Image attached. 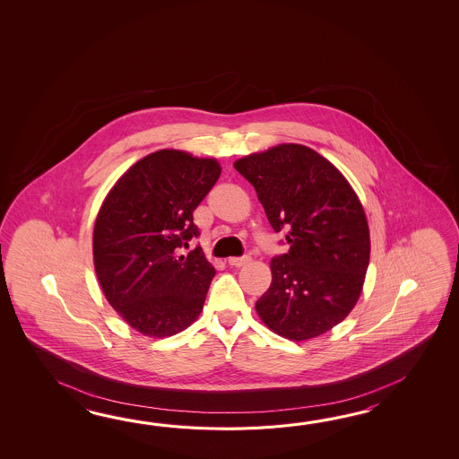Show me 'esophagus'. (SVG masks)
Wrapping results in <instances>:
<instances>
[{
    "label": "esophagus",
    "mask_w": 459,
    "mask_h": 459,
    "mask_svg": "<svg viewBox=\"0 0 459 459\" xmlns=\"http://www.w3.org/2000/svg\"><path fill=\"white\" fill-rule=\"evenodd\" d=\"M249 261H251V257L243 255V257H230L228 264H230L231 267H243V265H246Z\"/></svg>",
    "instance_id": "1"
}]
</instances>
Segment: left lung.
<instances>
[{
    "label": "left lung",
    "mask_w": 459,
    "mask_h": 459,
    "mask_svg": "<svg viewBox=\"0 0 459 459\" xmlns=\"http://www.w3.org/2000/svg\"><path fill=\"white\" fill-rule=\"evenodd\" d=\"M269 223L287 231L289 253L271 261L273 282L255 302L264 325L307 342L342 323L362 292L371 238L361 200L328 159L279 144L238 159Z\"/></svg>",
    "instance_id": "8db88e82"
}]
</instances>
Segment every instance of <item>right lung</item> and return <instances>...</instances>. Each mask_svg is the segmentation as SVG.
I'll list each match as a JSON object with an SVG mask.
<instances>
[{"mask_svg": "<svg viewBox=\"0 0 459 459\" xmlns=\"http://www.w3.org/2000/svg\"><path fill=\"white\" fill-rule=\"evenodd\" d=\"M215 157L160 149L119 177L100 206L93 264L109 305L136 332L166 338L204 310L215 267L200 247L177 249L198 236L194 210L215 186Z\"/></svg>", "mask_w": 459, "mask_h": 459, "instance_id": "add662e5", "label": "right lung"}]
</instances>
